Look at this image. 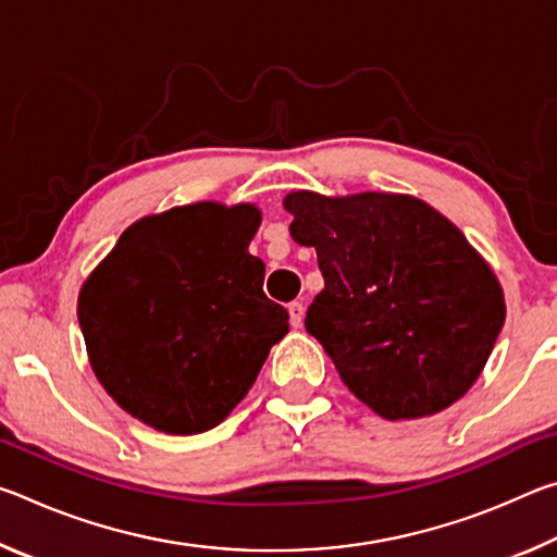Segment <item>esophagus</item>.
I'll return each mask as SVG.
<instances>
[{"mask_svg":"<svg viewBox=\"0 0 557 557\" xmlns=\"http://www.w3.org/2000/svg\"><path fill=\"white\" fill-rule=\"evenodd\" d=\"M287 312H289V322H292V326L299 329V326H301V322H305V307H301L299 301H295V305H289V307H287Z\"/></svg>","mask_w":557,"mask_h":557,"instance_id":"esophagus-1","label":"esophagus"}]
</instances>
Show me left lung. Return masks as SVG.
Returning <instances> with one entry per match:
<instances>
[{
  "label": "left lung",
  "instance_id": "1",
  "mask_svg": "<svg viewBox=\"0 0 557 557\" xmlns=\"http://www.w3.org/2000/svg\"><path fill=\"white\" fill-rule=\"evenodd\" d=\"M282 206L324 275L305 326L348 391L385 420L430 418L467 395L506 301L465 233L410 194L299 188Z\"/></svg>",
  "mask_w": 557,
  "mask_h": 557
}]
</instances>
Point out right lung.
Here are the masks:
<instances>
[{
  "label": "right lung",
  "instance_id": "1",
  "mask_svg": "<svg viewBox=\"0 0 557 557\" xmlns=\"http://www.w3.org/2000/svg\"><path fill=\"white\" fill-rule=\"evenodd\" d=\"M256 203L196 201L120 235L78 292L90 369L122 410L166 435H199L256 383L289 314L262 292L248 245Z\"/></svg>",
  "mask_w": 557,
  "mask_h": 557
}]
</instances>
